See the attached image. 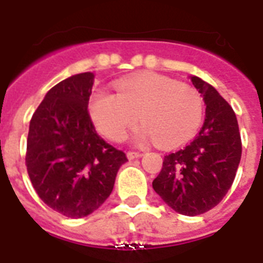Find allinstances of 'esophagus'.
<instances>
[{
	"label": "esophagus",
	"mask_w": 263,
	"mask_h": 263,
	"mask_svg": "<svg viewBox=\"0 0 263 263\" xmlns=\"http://www.w3.org/2000/svg\"><path fill=\"white\" fill-rule=\"evenodd\" d=\"M143 156V153H139V152H128L127 153V157L129 160H134V158H139V157Z\"/></svg>",
	"instance_id": "1"
}]
</instances>
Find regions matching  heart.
<instances>
[{
	"label": "heart",
	"instance_id": "b5f03b06",
	"mask_svg": "<svg viewBox=\"0 0 263 263\" xmlns=\"http://www.w3.org/2000/svg\"><path fill=\"white\" fill-rule=\"evenodd\" d=\"M116 91H95L88 105L95 128L113 142L123 139L140 117L146 127L140 139L176 147L191 140L203 120L199 91L169 76L146 72L125 78L116 83Z\"/></svg>",
	"mask_w": 263,
	"mask_h": 263
}]
</instances>
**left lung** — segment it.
<instances>
[{
  "label": "left lung",
  "instance_id": "1",
  "mask_svg": "<svg viewBox=\"0 0 263 263\" xmlns=\"http://www.w3.org/2000/svg\"><path fill=\"white\" fill-rule=\"evenodd\" d=\"M203 95L206 117L195 139L164 157L153 188L165 203L184 216H199L220 203L232 185L241 157L235 111L216 88L192 76Z\"/></svg>",
  "mask_w": 263,
  "mask_h": 263
}]
</instances>
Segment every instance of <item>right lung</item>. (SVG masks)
<instances>
[{"label":"right lung","mask_w":263,"mask_h":263,"mask_svg":"<svg viewBox=\"0 0 263 263\" xmlns=\"http://www.w3.org/2000/svg\"><path fill=\"white\" fill-rule=\"evenodd\" d=\"M94 75L84 72L50 88L30 121L26 166L45 203L69 218L95 212L127 162L95 131L88 113Z\"/></svg>","instance_id":"add662e5"}]
</instances>
